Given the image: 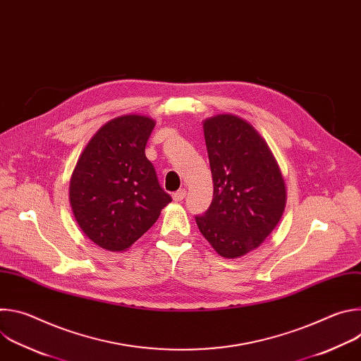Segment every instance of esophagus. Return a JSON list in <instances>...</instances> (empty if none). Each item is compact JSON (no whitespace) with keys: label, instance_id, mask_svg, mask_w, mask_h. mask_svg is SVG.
<instances>
[{"label":"esophagus","instance_id":"1","mask_svg":"<svg viewBox=\"0 0 361 361\" xmlns=\"http://www.w3.org/2000/svg\"><path fill=\"white\" fill-rule=\"evenodd\" d=\"M185 188H180L178 191H176L174 194H173V200L174 201H183V198L185 197Z\"/></svg>","mask_w":361,"mask_h":361}]
</instances>
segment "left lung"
Returning <instances> with one entry per match:
<instances>
[{
	"label": "left lung",
	"instance_id": "8db88e82",
	"mask_svg": "<svg viewBox=\"0 0 361 361\" xmlns=\"http://www.w3.org/2000/svg\"><path fill=\"white\" fill-rule=\"evenodd\" d=\"M214 192L195 216L200 233L226 259L259 247L280 221L286 184L264 138L245 120L220 114L204 121Z\"/></svg>",
	"mask_w": 361,
	"mask_h": 361
}]
</instances>
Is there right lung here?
Masks as SVG:
<instances>
[{
  "label": "right lung",
  "mask_w": 361,
  "mask_h": 361,
  "mask_svg": "<svg viewBox=\"0 0 361 361\" xmlns=\"http://www.w3.org/2000/svg\"><path fill=\"white\" fill-rule=\"evenodd\" d=\"M156 121L121 116L102 126L78 159L70 204L82 233L101 248L124 251L171 202L145 157Z\"/></svg>",
  "instance_id": "right-lung-1"
}]
</instances>
